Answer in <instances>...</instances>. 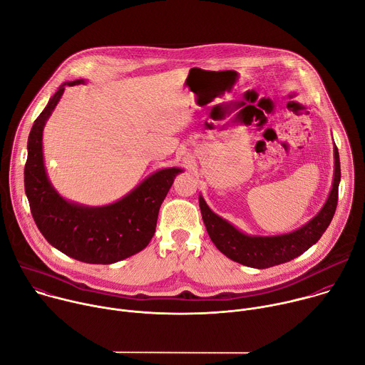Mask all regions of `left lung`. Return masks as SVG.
<instances>
[{
    "label": "left lung",
    "instance_id": "8db88e82",
    "mask_svg": "<svg viewBox=\"0 0 365 365\" xmlns=\"http://www.w3.org/2000/svg\"><path fill=\"white\" fill-rule=\"evenodd\" d=\"M334 183L324 207L307 224L289 234L272 237L247 235L238 231L228 221L214 214L203 197L199 196L202 220L215 247L228 258H231L232 262L252 269H269L287 263L290 259L303 254L322 237V234L329 227L336 210L338 186L341 180L339 154L336 147L334 148Z\"/></svg>",
    "mask_w": 365,
    "mask_h": 365
}]
</instances>
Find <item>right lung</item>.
Segmentation results:
<instances>
[{
	"instance_id": "obj_1",
	"label": "right lung",
	"mask_w": 365,
	"mask_h": 365,
	"mask_svg": "<svg viewBox=\"0 0 365 365\" xmlns=\"http://www.w3.org/2000/svg\"><path fill=\"white\" fill-rule=\"evenodd\" d=\"M65 82L36 118L27 141L24 189L34 222L48 244L89 264H113L145 248L155 232L159 210L179 168L162 169L123 199L106 206H83L63 199L48 182L43 160V128L53 113Z\"/></svg>"
}]
</instances>
